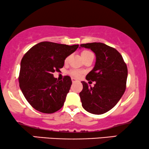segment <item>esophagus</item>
Listing matches in <instances>:
<instances>
[{
    "mask_svg": "<svg viewBox=\"0 0 149 149\" xmlns=\"http://www.w3.org/2000/svg\"><path fill=\"white\" fill-rule=\"evenodd\" d=\"M72 83H74V82L77 81V80L76 79H74V78H72Z\"/></svg>",
    "mask_w": 149,
    "mask_h": 149,
    "instance_id": "obj_1",
    "label": "esophagus"
}]
</instances>
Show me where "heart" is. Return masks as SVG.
<instances>
[{
  "label": "heart",
  "instance_id": "1",
  "mask_svg": "<svg viewBox=\"0 0 149 149\" xmlns=\"http://www.w3.org/2000/svg\"><path fill=\"white\" fill-rule=\"evenodd\" d=\"M92 53H91V52H90L88 51H84L81 52V57L83 58V59H84V58L88 57L89 55H92ZM65 61H67V59ZM70 74L73 77H79L81 75V72H80V71L77 70H72L70 71Z\"/></svg>",
  "mask_w": 149,
  "mask_h": 149
}]
</instances>
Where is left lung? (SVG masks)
Here are the masks:
<instances>
[{
	"mask_svg": "<svg viewBox=\"0 0 149 149\" xmlns=\"http://www.w3.org/2000/svg\"><path fill=\"white\" fill-rule=\"evenodd\" d=\"M80 48L91 49L95 53L96 62L86 79L96 81L94 87L81 81L79 93L82 106L93 114H103L118 103L126 89L127 67L117 50L100 42L81 44Z\"/></svg>",
	"mask_w": 149,
	"mask_h": 149,
	"instance_id": "8db88e82",
	"label": "left lung"
}]
</instances>
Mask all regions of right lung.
Listing matches in <instances>:
<instances>
[{
	"instance_id": "obj_1",
	"label": "right lung",
	"mask_w": 149,
	"mask_h": 149,
	"mask_svg": "<svg viewBox=\"0 0 149 149\" xmlns=\"http://www.w3.org/2000/svg\"><path fill=\"white\" fill-rule=\"evenodd\" d=\"M79 45L42 42L26 52L20 63L19 86L29 103L40 112L52 113L63 107L72 85L69 76L58 81L53 73L63 68Z\"/></svg>"
}]
</instances>
